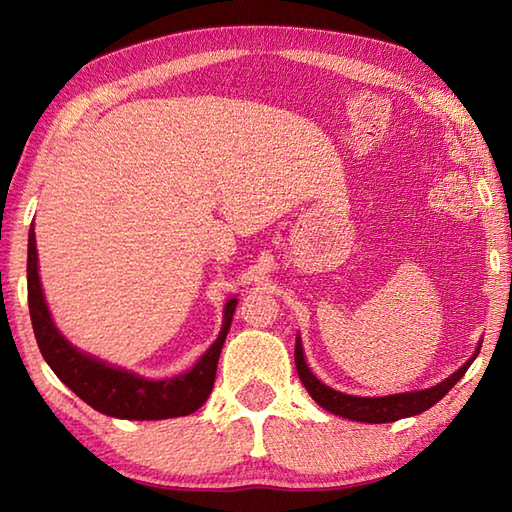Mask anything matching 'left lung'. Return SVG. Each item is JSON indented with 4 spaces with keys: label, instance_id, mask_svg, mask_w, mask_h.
<instances>
[{
    "label": "left lung",
    "instance_id": "obj_1",
    "mask_svg": "<svg viewBox=\"0 0 512 512\" xmlns=\"http://www.w3.org/2000/svg\"><path fill=\"white\" fill-rule=\"evenodd\" d=\"M480 347L482 345H478L476 354H473L463 367L454 371L450 378H445L443 382H439L436 386H430V389H423V391H408V393L384 395V397L345 395L341 391L330 389V386L323 384L321 380H317L306 365L302 341H299V336L295 341V367H297V376H299V380H302V384L306 386V391L310 393V397H313V400L321 408H326L328 413H334V415L352 419V421H363V423H389V421L419 415V413H423V410H428L436 402L443 400L447 391H450L452 386L465 376V371L469 369V365L473 363V360H476Z\"/></svg>",
    "mask_w": 512,
    "mask_h": 512
}]
</instances>
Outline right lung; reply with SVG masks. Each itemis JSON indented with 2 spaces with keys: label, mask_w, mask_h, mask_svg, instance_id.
Instances as JSON below:
<instances>
[{
  "label": "right lung",
  "mask_w": 512,
  "mask_h": 512,
  "mask_svg": "<svg viewBox=\"0 0 512 512\" xmlns=\"http://www.w3.org/2000/svg\"><path fill=\"white\" fill-rule=\"evenodd\" d=\"M28 306L36 343L45 363L80 400L108 417L156 421L191 415L208 400L217 376L221 347L232 323L236 297L226 302L221 332L208 352L191 371L167 380H147L132 371L110 367L95 356L76 350L58 332L41 289L34 228H30L28 236Z\"/></svg>",
  "instance_id": "right-lung-1"
}]
</instances>
